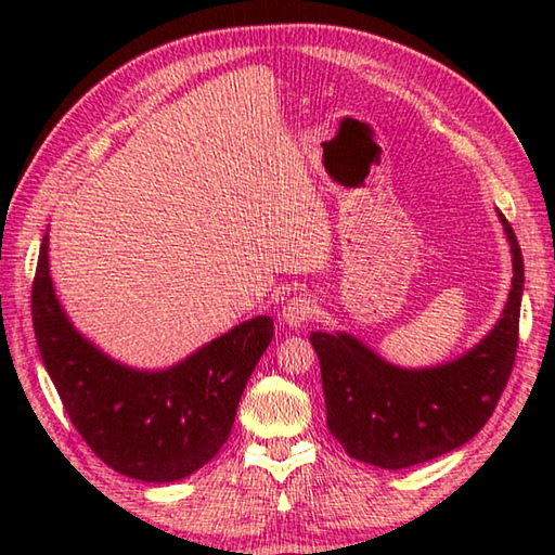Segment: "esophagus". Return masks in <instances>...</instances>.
Returning <instances> with one entry per match:
<instances>
[{"mask_svg": "<svg viewBox=\"0 0 555 555\" xmlns=\"http://www.w3.org/2000/svg\"><path fill=\"white\" fill-rule=\"evenodd\" d=\"M314 312H317V302L308 296V293H296V296L284 302L281 320H284V324L298 328L302 324H308L314 317Z\"/></svg>", "mask_w": 555, "mask_h": 555, "instance_id": "1", "label": "esophagus"}]
</instances>
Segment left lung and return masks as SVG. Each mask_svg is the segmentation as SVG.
<instances>
[{"label":"left lung","mask_w":555,"mask_h":555,"mask_svg":"<svg viewBox=\"0 0 555 555\" xmlns=\"http://www.w3.org/2000/svg\"><path fill=\"white\" fill-rule=\"evenodd\" d=\"M513 255V286L501 320L463 356L436 367L386 362L346 332H312L322 364L326 427L346 453L384 469L427 463L467 443L496 408L517 350L525 262L501 211Z\"/></svg>","instance_id":"1"}]
</instances>
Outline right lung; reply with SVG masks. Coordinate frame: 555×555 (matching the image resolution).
<instances>
[{
	"mask_svg": "<svg viewBox=\"0 0 555 555\" xmlns=\"http://www.w3.org/2000/svg\"><path fill=\"white\" fill-rule=\"evenodd\" d=\"M50 235L33 281V328L78 434L116 473L152 485L183 479L227 443L243 388L274 336L262 314L209 340L169 370L112 360L70 324L50 276Z\"/></svg>",
	"mask_w": 555,
	"mask_h": 555,
	"instance_id": "right-lung-1",
	"label": "right lung"
}]
</instances>
